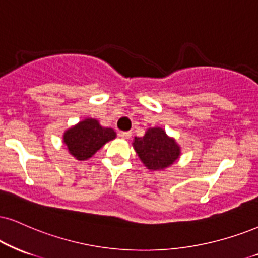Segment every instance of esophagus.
Listing matches in <instances>:
<instances>
[{
    "label": "esophagus",
    "mask_w": 258,
    "mask_h": 258,
    "mask_svg": "<svg viewBox=\"0 0 258 258\" xmlns=\"http://www.w3.org/2000/svg\"><path fill=\"white\" fill-rule=\"evenodd\" d=\"M132 135H133L132 132H122V133H120V136H122V138L125 139V140L132 138Z\"/></svg>",
    "instance_id": "esophagus-1"
}]
</instances>
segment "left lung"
<instances>
[{
  "label": "left lung",
  "mask_w": 258,
  "mask_h": 258,
  "mask_svg": "<svg viewBox=\"0 0 258 258\" xmlns=\"http://www.w3.org/2000/svg\"><path fill=\"white\" fill-rule=\"evenodd\" d=\"M136 154L148 170L163 171L173 165L182 154V148L176 139L171 138L160 126L146 130L142 138L133 141Z\"/></svg>",
  "instance_id": "obj_1"
}]
</instances>
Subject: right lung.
<instances>
[{
    "label": "right lung",
    "instance_id": "add662e5",
    "mask_svg": "<svg viewBox=\"0 0 258 258\" xmlns=\"http://www.w3.org/2000/svg\"><path fill=\"white\" fill-rule=\"evenodd\" d=\"M116 132L112 128L100 125L95 118L82 119L63 133V144L76 160H88L93 157L105 144L116 139Z\"/></svg>",
    "mask_w": 258,
    "mask_h": 258
}]
</instances>
